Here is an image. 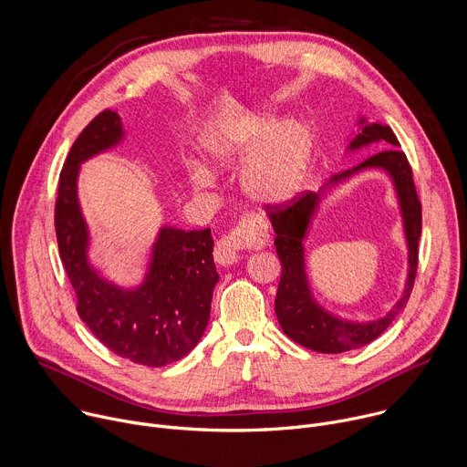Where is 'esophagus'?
<instances>
[{"mask_svg":"<svg viewBox=\"0 0 467 467\" xmlns=\"http://www.w3.org/2000/svg\"><path fill=\"white\" fill-rule=\"evenodd\" d=\"M269 242L267 223L262 216H245L227 236H223L214 249V260L220 265H233L238 262L242 249H262Z\"/></svg>","mask_w":467,"mask_h":467,"instance_id":"34e87169","label":"esophagus"}]
</instances>
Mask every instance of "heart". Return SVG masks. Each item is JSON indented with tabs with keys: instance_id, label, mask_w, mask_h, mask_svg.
<instances>
[{
	"instance_id": "heart-1",
	"label": "heart",
	"mask_w": 467,
	"mask_h": 467,
	"mask_svg": "<svg viewBox=\"0 0 467 467\" xmlns=\"http://www.w3.org/2000/svg\"><path fill=\"white\" fill-rule=\"evenodd\" d=\"M203 153L213 172H225L245 161L240 174L245 196L260 205H280L302 187L312 160V135L298 120L278 126L276 117L253 115L233 130L209 131ZM187 178L194 191H207L214 182L202 165H191Z\"/></svg>"
}]
</instances>
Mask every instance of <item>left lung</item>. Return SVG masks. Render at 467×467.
<instances>
[{"instance_id": "8db88e82", "label": "left lung", "mask_w": 467, "mask_h": 467, "mask_svg": "<svg viewBox=\"0 0 467 467\" xmlns=\"http://www.w3.org/2000/svg\"><path fill=\"white\" fill-rule=\"evenodd\" d=\"M374 142H383L387 150L374 153L358 167L334 176L321 192H306L285 209H267V218L276 234V254L282 264V276L275 298L276 319L291 341L321 354L356 350L378 339L407 306L412 291L418 267V240L421 234V205L414 189L410 165L405 153L398 150L400 142L390 126L370 122L367 117H361L347 151H356ZM367 170H383L395 185L408 242L410 269L404 293L391 312L379 320L359 324L330 315L317 302L306 280L303 240L318 212L320 202L337 186Z\"/></svg>"}]
</instances>
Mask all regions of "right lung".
<instances>
[{
	"label": "right lung",
	"instance_id": "1",
	"mask_svg": "<svg viewBox=\"0 0 467 467\" xmlns=\"http://www.w3.org/2000/svg\"><path fill=\"white\" fill-rule=\"evenodd\" d=\"M120 117L99 113L73 142L58 182L55 229L58 251L77 293V312L113 354L144 367H165L185 358L202 339L214 285L211 229L163 225L151 244L144 278L135 287L106 280L89 260V229L78 202L80 165L120 144Z\"/></svg>",
	"mask_w": 467,
	"mask_h": 467
}]
</instances>
